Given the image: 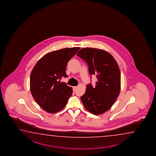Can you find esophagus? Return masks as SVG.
Wrapping results in <instances>:
<instances>
[{
	"mask_svg": "<svg viewBox=\"0 0 156 156\" xmlns=\"http://www.w3.org/2000/svg\"><path fill=\"white\" fill-rule=\"evenodd\" d=\"M77 88V86H74V87H73V90H74V91H75V90H76Z\"/></svg>",
	"mask_w": 156,
	"mask_h": 156,
	"instance_id": "1",
	"label": "esophagus"
}]
</instances>
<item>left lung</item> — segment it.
<instances>
[{"label":"left lung","mask_w":156,"mask_h":156,"mask_svg":"<svg viewBox=\"0 0 156 156\" xmlns=\"http://www.w3.org/2000/svg\"><path fill=\"white\" fill-rule=\"evenodd\" d=\"M88 66L90 75H96L95 86H86L81 100L90 113L101 115L113 105L121 90V74L115 58L107 51L93 48H83L77 53Z\"/></svg>","instance_id":"8db88e82"}]
</instances>
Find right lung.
I'll return each mask as SVG.
<instances>
[{
  "label": "right lung",
  "mask_w": 156,
  "mask_h": 156,
  "mask_svg": "<svg viewBox=\"0 0 156 156\" xmlns=\"http://www.w3.org/2000/svg\"><path fill=\"white\" fill-rule=\"evenodd\" d=\"M80 48H66L47 53L32 70L30 76L32 96L48 113L55 114L64 108L73 94V88L60 80L68 77L67 64Z\"/></svg>",
  "instance_id": "add662e5"
}]
</instances>
